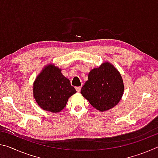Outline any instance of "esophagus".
I'll return each instance as SVG.
<instances>
[{
    "label": "esophagus",
    "instance_id": "esophagus-1",
    "mask_svg": "<svg viewBox=\"0 0 158 158\" xmlns=\"http://www.w3.org/2000/svg\"><path fill=\"white\" fill-rule=\"evenodd\" d=\"M81 88L80 87V86H78V87H76V90H77V91L78 92V93H79L80 91H81Z\"/></svg>",
    "mask_w": 158,
    "mask_h": 158
}]
</instances>
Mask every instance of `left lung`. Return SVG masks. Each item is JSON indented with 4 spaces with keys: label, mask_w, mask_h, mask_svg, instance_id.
<instances>
[{
    "label": "left lung",
    "mask_w": 158,
    "mask_h": 158,
    "mask_svg": "<svg viewBox=\"0 0 158 158\" xmlns=\"http://www.w3.org/2000/svg\"><path fill=\"white\" fill-rule=\"evenodd\" d=\"M123 91L121 75L114 65L106 62L90 72L81 93L93 107L105 111L119 102Z\"/></svg>",
    "instance_id": "obj_1"
}]
</instances>
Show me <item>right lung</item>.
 <instances>
[{
  "mask_svg": "<svg viewBox=\"0 0 158 158\" xmlns=\"http://www.w3.org/2000/svg\"><path fill=\"white\" fill-rule=\"evenodd\" d=\"M77 93L61 69L52 65L45 67L35 79L33 95L40 107L52 113L63 110L68 98Z\"/></svg>",
  "mask_w": 158,
  "mask_h": 158,
  "instance_id": "add662e5",
  "label": "right lung"
}]
</instances>
